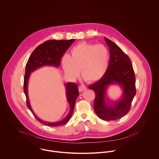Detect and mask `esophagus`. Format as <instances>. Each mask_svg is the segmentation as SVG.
Returning a JSON list of instances; mask_svg holds the SVG:
<instances>
[{
	"instance_id": "esophagus-1",
	"label": "esophagus",
	"mask_w": 159,
	"mask_h": 159,
	"mask_svg": "<svg viewBox=\"0 0 159 159\" xmlns=\"http://www.w3.org/2000/svg\"><path fill=\"white\" fill-rule=\"evenodd\" d=\"M87 89V88L84 85H81L79 86V91L80 92H83Z\"/></svg>"
}]
</instances>
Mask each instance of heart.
Wrapping results in <instances>:
<instances>
[{
	"label": "heart",
	"mask_w": 159,
	"mask_h": 159,
	"mask_svg": "<svg viewBox=\"0 0 159 159\" xmlns=\"http://www.w3.org/2000/svg\"><path fill=\"white\" fill-rule=\"evenodd\" d=\"M109 60V51L105 46L82 43L73 47L69 56L65 55L62 57V66L70 78H76L81 70L83 79L88 83H92L105 75Z\"/></svg>",
	"instance_id": "1"
}]
</instances>
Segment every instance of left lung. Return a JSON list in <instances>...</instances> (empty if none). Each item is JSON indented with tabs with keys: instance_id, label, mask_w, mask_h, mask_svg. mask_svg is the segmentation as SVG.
Here are the masks:
<instances>
[{
	"instance_id": "1",
	"label": "left lung",
	"mask_w": 159,
	"mask_h": 159,
	"mask_svg": "<svg viewBox=\"0 0 159 159\" xmlns=\"http://www.w3.org/2000/svg\"><path fill=\"white\" fill-rule=\"evenodd\" d=\"M109 47L110 57L107 70L98 81L89 86L95 91L93 108L102 120H114L129 113L136 94L135 76L131 60L113 42L105 37ZM117 84L123 89L121 98L110 104L106 100V90L111 84Z\"/></svg>"
}]
</instances>
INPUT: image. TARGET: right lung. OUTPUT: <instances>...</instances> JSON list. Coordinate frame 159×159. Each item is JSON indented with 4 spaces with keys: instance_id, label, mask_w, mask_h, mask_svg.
Masks as SVG:
<instances>
[{
    "instance_id": "obj_1",
    "label": "right lung",
    "mask_w": 159,
    "mask_h": 159,
    "mask_svg": "<svg viewBox=\"0 0 159 159\" xmlns=\"http://www.w3.org/2000/svg\"><path fill=\"white\" fill-rule=\"evenodd\" d=\"M75 40L74 39H71L68 40H51L46 41L34 49L29 57L25 66V75L24 78V92L27 99V107L39 122L48 126H61L66 124L69 120L74 110L76 100L79 95L78 86L75 83H68L65 84L66 88L67 99L70 105V110L67 117L59 122H48L43 121L37 117L32 110L28 97V80L30 73L37 68L46 66L58 67L60 66L61 59L65 52Z\"/></svg>"
}]
</instances>
